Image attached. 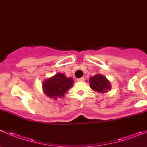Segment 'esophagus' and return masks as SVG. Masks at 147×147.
<instances>
[{"mask_svg": "<svg viewBox=\"0 0 147 147\" xmlns=\"http://www.w3.org/2000/svg\"><path fill=\"white\" fill-rule=\"evenodd\" d=\"M77 80L78 81V82H83V81L84 80V78H79V79H78Z\"/></svg>", "mask_w": 147, "mask_h": 147, "instance_id": "1", "label": "esophagus"}]
</instances>
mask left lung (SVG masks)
I'll return each instance as SVG.
<instances>
[{"label":"left lung","instance_id":"1","mask_svg":"<svg viewBox=\"0 0 147 147\" xmlns=\"http://www.w3.org/2000/svg\"><path fill=\"white\" fill-rule=\"evenodd\" d=\"M89 82L91 89L99 93H105L111 89L110 82L105 77L100 74L91 77Z\"/></svg>","mask_w":147,"mask_h":147}]
</instances>
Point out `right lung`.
<instances>
[{
  "label": "right lung",
  "instance_id": "add662e5",
  "mask_svg": "<svg viewBox=\"0 0 147 147\" xmlns=\"http://www.w3.org/2000/svg\"><path fill=\"white\" fill-rule=\"evenodd\" d=\"M72 78H67L63 73L56 74L42 82L44 93L50 98H61L73 85Z\"/></svg>",
  "mask_w": 147,
  "mask_h": 147
}]
</instances>
